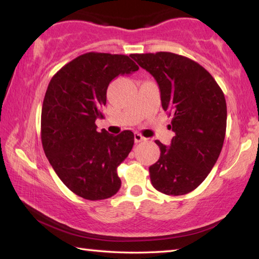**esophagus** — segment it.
Returning <instances> with one entry per match:
<instances>
[{"label": "esophagus", "mask_w": 259, "mask_h": 259, "mask_svg": "<svg viewBox=\"0 0 259 259\" xmlns=\"http://www.w3.org/2000/svg\"><path fill=\"white\" fill-rule=\"evenodd\" d=\"M146 140V138L145 137H142V135L140 134V133H135L134 134V141L135 142H141V141H145Z\"/></svg>", "instance_id": "1"}]
</instances>
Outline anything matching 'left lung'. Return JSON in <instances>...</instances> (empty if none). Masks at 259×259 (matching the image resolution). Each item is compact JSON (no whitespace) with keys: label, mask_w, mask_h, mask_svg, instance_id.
Masks as SVG:
<instances>
[{"label":"left lung","mask_w":259,"mask_h":259,"mask_svg":"<svg viewBox=\"0 0 259 259\" xmlns=\"http://www.w3.org/2000/svg\"><path fill=\"white\" fill-rule=\"evenodd\" d=\"M156 79L163 110L175 132L170 147L156 140L161 154L149 166L155 189L182 196L197 189L218 161L226 135L225 95L204 67L170 52L132 54Z\"/></svg>","instance_id":"8db88e82"}]
</instances>
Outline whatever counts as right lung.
Here are the masks:
<instances>
[{
    "label": "right lung",
    "instance_id": "1",
    "mask_svg": "<svg viewBox=\"0 0 259 259\" xmlns=\"http://www.w3.org/2000/svg\"><path fill=\"white\" fill-rule=\"evenodd\" d=\"M138 69L127 55L89 52L63 66L47 87L41 109L44 152L63 184L79 197L103 200L120 189L117 168L132 150L134 134L97 132L95 121L104 117L101 109L110 82Z\"/></svg>",
    "mask_w": 259,
    "mask_h": 259
}]
</instances>
